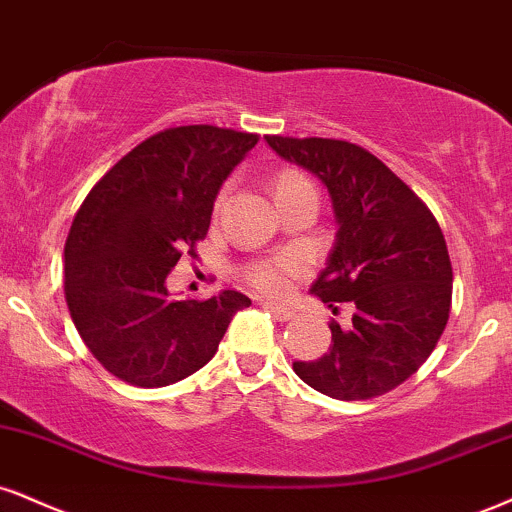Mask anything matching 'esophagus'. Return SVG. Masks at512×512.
Here are the masks:
<instances>
[{"mask_svg":"<svg viewBox=\"0 0 512 512\" xmlns=\"http://www.w3.org/2000/svg\"><path fill=\"white\" fill-rule=\"evenodd\" d=\"M262 305H264V310L272 312V315L279 319V322H291V319L295 317L293 310H288V307H283L279 303H262Z\"/></svg>","mask_w":512,"mask_h":512,"instance_id":"1","label":"esophagus"}]
</instances>
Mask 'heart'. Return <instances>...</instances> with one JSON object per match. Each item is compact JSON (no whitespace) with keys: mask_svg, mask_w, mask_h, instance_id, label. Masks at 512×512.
I'll list each match as a JSON object with an SVG mask.
<instances>
[{"mask_svg":"<svg viewBox=\"0 0 512 512\" xmlns=\"http://www.w3.org/2000/svg\"><path fill=\"white\" fill-rule=\"evenodd\" d=\"M305 183H307L305 176H300L298 171L286 169L274 178V195L281 197V195H286L288 190L305 186ZM221 200H224V193L219 195L217 207L221 205ZM303 272H305V264H303V260H300V257L283 255V257H274V260H264V262L250 264V267L245 269V281H248L252 288H257V291H262V293L283 295L288 291V288H291L295 276L303 274Z\"/></svg>","mask_w":512,"mask_h":512,"instance_id":"obj_1","label":"heart"}]
</instances>
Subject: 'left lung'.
<instances>
[{
	"label": "left lung",
	"instance_id": "1",
	"mask_svg": "<svg viewBox=\"0 0 512 512\" xmlns=\"http://www.w3.org/2000/svg\"><path fill=\"white\" fill-rule=\"evenodd\" d=\"M264 140L329 190L338 233L310 291L334 310V303L353 305L348 329L329 324V353L293 362L295 374L338 400L384 396L422 367L446 329L453 269L439 224L365 147L334 138Z\"/></svg>",
	"mask_w": 512,
	"mask_h": 512
}]
</instances>
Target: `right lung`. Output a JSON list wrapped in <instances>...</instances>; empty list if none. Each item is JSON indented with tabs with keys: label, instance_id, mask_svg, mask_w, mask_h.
Wrapping results in <instances>:
<instances>
[{
	"label": "right lung",
	"instance_id": "obj_1",
	"mask_svg": "<svg viewBox=\"0 0 512 512\" xmlns=\"http://www.w3.org/2000/svg\"><path fill=\"white\" fill-rule=\"evenodd\" d=\"M255 133L178 126L121 157L80 205L64 248V293L80 338L126 384L159 389L205 367L238 291L171 300L166 276L197 257L226 176L257 145Z\"/></svg>",
	"mask_w": 512,
	"mask_h": 512
}]
</instances>
